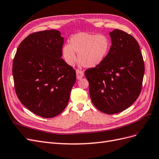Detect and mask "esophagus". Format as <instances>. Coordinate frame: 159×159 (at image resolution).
Wrapping results in <instances>:
<instances>
[{"instance_id": "obj_1", "label": "esophagus", "mask_w": 159, "mask_h": 159, "mask_svg": "<svg viewBox=\"0 0 159 159\" xmlns=\"http://www.w3.org/2000/svg\"><path fill=\"white\" fill-rule=\"evenodd\" d=\"M76 79H80L81 78H83L84 76L83 71H82L80 70H76Z\"/></svg>"}]
</instances>
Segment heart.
<instances>
[{
    "label": "heart",
    "instance_id": "obj_1",
    "mask_svg": "<svg viewBox=\"0 0 159 159\" xmlns=\"http://www.w3.org/2000/svg\"><path fill=\"white\" fill-rule=\"evenodd\" d=\"M111 43L106 35L80 32L71 38L70 44L64 45L62 54L65 62L73 65L78 53L79 63L84 67L91 68L98 65L106 58Z\"/></svg>",
    "mask_w": 159,
    "mask_h": 159
}]
</instances>
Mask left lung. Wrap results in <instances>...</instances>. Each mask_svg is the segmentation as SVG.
Here are the masks:
<instances>
[{
	"mask_svg": "<svg viewBox=\"0 0 159 159\" xmlns=\"http://www.w3.org/2000/svg\"><path fill=\"white\" fill-rule=\"evenodd\" d=\"M110 35L111 45L106 58L84 74L94 106L114 114L128 108L139 97L145 65L139 45L131 35L115 29Z\"/></svg>",
	"mask_w": 159,
	"mask_h": 159,
	"instance_id": "1",
	"label": "left lung"
}]
</instances>
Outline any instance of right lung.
Instances as JSON below:
<instances>
[{"instance_id":"right-lung-1","label":"right lung","mask_w":159,"mask_h":159,"mask_svg":"<svg viewBox=\"0 0 159 159\" xmlns=\"http://www.w3.org/2000/svg\"><path fill=\"white\" fill-rule=\"evenodd\" d=\"M64 42L58 30L29 35L14 56L12 75L20 102L45 118L60 114L67 105L76 72L61 58Z\"/></svg>"}]
</instances>
